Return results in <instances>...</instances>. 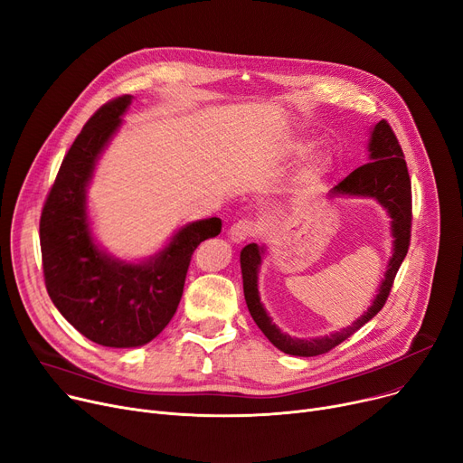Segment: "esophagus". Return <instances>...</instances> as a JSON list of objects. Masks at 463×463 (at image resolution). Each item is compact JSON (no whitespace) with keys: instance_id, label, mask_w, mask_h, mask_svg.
I'll return each mask as SVG.
<instances>
[{"instance_id":"obj_1","label":"esophagus","mask_w":463,"mask_h":463,"mask_svg":"<svg viewBox=\"0 0 463 463\" xmlns=\"http://www.w3.org/2000/svg\"><path fill=\"white\" fill-rule=\"evenodd\" d=\"M258 230H260V226L254 221L242 219V221H237L235 224H232L228 235H230L232 242H242V241L254 237L258 233Z\"/></svg>"}]
</instances>
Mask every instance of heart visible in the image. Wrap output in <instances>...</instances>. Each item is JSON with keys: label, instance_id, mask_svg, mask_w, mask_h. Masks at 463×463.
Masks as SVG:
<instances>
[{"label": "heart", "instance_id": "b5f03b06", "mask_svg": "<svg viewBox=\"0 0 463 463\" xmlns=\"http://www.w3.org/2000/svg\"><path fill=\"white\" fill-rule=\"evenodd\" d=\"M323 172H325V162H323V160H314L312 165H310V168L305 172V181H307V183H312V181H316L319 175H323Z\"/></svg>", "mask_w": 463, "mask_h": 463}]
</instances>
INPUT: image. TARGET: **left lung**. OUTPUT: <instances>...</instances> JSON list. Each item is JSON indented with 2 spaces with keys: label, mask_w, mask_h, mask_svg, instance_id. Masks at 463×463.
I'll return each mask as SVG.
<instances>
[{
  "label": "left lung",
  "mask_w": 463,
  "mask_h": 463,
  "mask_svg": "<svg viewBox=\"0 0 463 463\" xmlns=\"http://www.w3.org/2000/svg\"><path fill=\"white\" fill-rule=\"evenodd\" d=\"M368 151H370V162L359 166L357 170H353L345 179H342L331 190V193L375 198L379 203H382L389 211L392 219L391 228L394 237V250L385 273V280L382 282V286H379V293L375 295L372 307L368 308V312H364V316H361L355 323H353L351 327L342 329L329 336L310 338V340L291 338L289 335H284L277 325L270 321L263 305L260 303L258 269L261 265L263 249L258 247L256 242H250L241 250L242 289H244V298H247L249 312L258 327L261 329V333L269 338V342L277 345L280 351L288 353V355H297V357L323 355V353L331 351L333 347L347 340L353 333H357L364 323H368L379 310L385 307L398 269L407 254V249H410L411 219H413L411 179H410V174H407V165H405L400 142L396 138L394 130L385 119H382L373 127Z\"/></svg>",
  "instance_id": "left-lung-1"
}]
</instances>
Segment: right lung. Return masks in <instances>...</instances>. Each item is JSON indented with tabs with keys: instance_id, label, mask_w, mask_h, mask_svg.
<instances>
[{
	"instance_id": "right-lung-1",
	"label": "right lung",
	"mask_w": 463,
	"mask_h": 463,
	"mask_svg": "<svg viewBox=\"0 0 463 463\" xmlns=\"http://www.w3.org/2000/svg\"><path fill=\"white\" fill-rule=\"evenodd\" d=\"M130 100V95L108 100L76 136L39 222L52 303L78 333L106 347L144 345L162 333L179 307L190 258L202 241L222 230L216 216L186 224L166 249L142 263L119 261L99 250L90 232L86 188Z\"/></svg>"
}]
</instances>
